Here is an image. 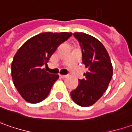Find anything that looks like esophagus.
Masks as SVG:
<instances>
[{
    "mask_svg": "<svg viewBox=\"0 0 132 132\" xmlns=\"http://www.w3.org/2000/svg\"><path fill=\"white\" fill-rule=\"evenodd\" d=\"M60 77H61L62 79H65V78H66L68 76H67V75H60Z\"/></svg>",
    "mask_w": 132,
    "mask_h": 132,
    "instance_id": "obj_1",
    "label": "esophagus"
}]
</instances>
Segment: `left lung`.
<instances>
[{
    "instance_id": "obj_1",
    "label": "left lung",
    "mask_w": 132,
    "mask_h": 132,
    "mask_svg": "<svg viewBox=\"0 0 132 132\" xmlns=\"http://www.w3.org/2000/svg\"><path fill=\"white\" fill-rule=\"evenodd\" d=\"M82 50V63L88 69L85 78L79 80L71 97L81 107H89L102 97L112 77V66L107 50L97 39L84 33H75Z\"/></svg>"
}]
</instances>
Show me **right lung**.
<instances>
[{
    "label": "right lung",
    "instance_id": "1",
    "mask_svg": "<svg viewBox=\"0 0 132 132\" xmlns=\"http://www.w3.org/2000/svg\"><path fill=\"white\" fill-rule=\"evenodd\" d=\"M71 33H42L28 39L13 58L12 77L21 96L26 102L39 103L47 97L59 78L43 69L60 44L71 36Z\"/></svg>",
    "mask_w": 132,
    "mask_h": 132
}]
</instances>
